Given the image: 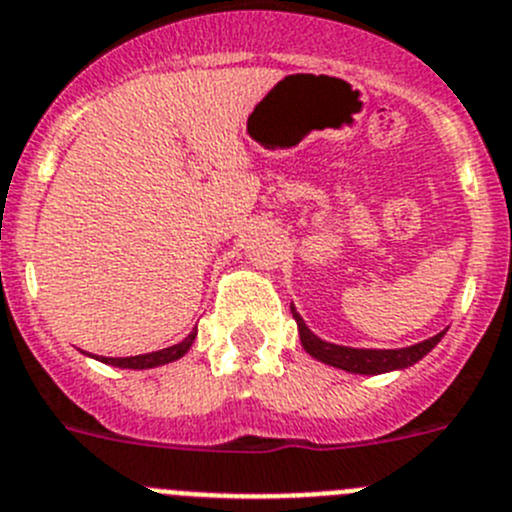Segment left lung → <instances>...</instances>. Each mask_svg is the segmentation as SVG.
I'll list each match as a JSON object with an SVG mask.
<instances>
[{
    "label": "left lung",
    "mask_w": 512,
    "mask_h": 512,
    "mask_svg": "<svg viewBox=\"0 0 512 512\" xmlns=\"http://www.w3.org/2000/svg\"><path fill=\"white\" fill-rule=\"evenodd\" d=\"M292 314L294 320H297L299 327V340H302V348L312 355L314 360H320V363L332 365V368L348 370V373H358V375H381V373H391V370H403L409 368V365L419 363L426 353L437 348L439 340L444 337L442 330L439 335L429 337L424 342H416V345H409V348H396V350H373V348H348V345H335V342H327L322 337L314 335L307 325H304L302 314L294 309L292 304Z\"/></svg>",
    "instance_id": "8db88e82"
}]
</instances>
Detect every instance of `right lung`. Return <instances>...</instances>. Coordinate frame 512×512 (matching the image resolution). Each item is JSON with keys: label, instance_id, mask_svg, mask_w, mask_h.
Masks as SVG:
<instances>
[{"label": "right lung", "instance_id": "1", "mask_svg": "<svg viewBox=\"0 0 512 512\" xmlns=\"http://www.w3.org/2000/svg\"><path fill=\"white\" fill-rule=\"evenodd\" d=\"M195 335H198V330H192L190 335H187L182 342H177V345H170V348H164V350H154V353L131 355V358H103V355H98V358L96 355H91V358L101 360V363H106V365H114V368H129V370L159 368V365H167V363H175V360H180L182 355L192 348Z\"/></svg>", "mask_w": 512, "mask_h": 512}]
</instances>
